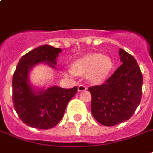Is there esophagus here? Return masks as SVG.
Wrapping results in <instances>:
<instances>
[{"mask_svg": "<svg viewBox=\"0 0 153 153\" xmlns=\"http://www.w3.org/2000/svg\"><path fill=\"white\" fill-rule=\"evenodd\" d=\"M87 89V87L84 85V84H79V87H78V91L79 92H82V91H85Z\"/></svg>", "mask_w": 153, "mask_h": 153, "instance_id": "obj_1", "label": "esophagus"}]
</instances>
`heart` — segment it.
I'll return each instance as SVG.
<instances>
[{"label": "heart", "instance_id": "obj_1", "mask_svg": "<svg viewBox=\"0 0 153 153\" xmlns=\"http://www.w3.org/2000/svg\"><path fill=\"white\" fill-rule=\"evenodd\" d=\"M114 68V62L108 56L101 54H89L79 59L73 64V69H68L70 75L88 74V79L93 84H99L108 76Z\"/></svg>", "mask_w": 153, "mask_h": 153}]
</instances>
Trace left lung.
<instances>
[{
    "instance_id": "obj_1",
    "label": "left lung",
    "mask_w": 153,
    "mask_h": 153,
    "mask_svg": "<svg viewBox=\"0 0 153 153\" xmlns=\"http://www.w3.org/2000/svg\"><path fill=\"white\" fill-rule=\"evenodd\" d=\"M118 54L123 65L105 84L88 88L93 116L108 127L128 120L142 98L143 75L136 59L123 49H119Z\"/></svg>"
}]
</instances>
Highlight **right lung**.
I'll return each instance as SVG.
<instances>
[{
  "label": "right lung",
  "mask_w": 153,
  "mask_h": 153,
  "mask_svg": "<svg viewBox=\"0 0 153 153\" xmlns=\"http://www.w3.org/2000/svg\"><path fill=\"white\" fill-rule=\"evenodd\" d=\"M61 51L59 48L41 45L23 55L17 65L12 79V100L18 116L27 126L52 128L60 122L68 102L76 94L77 87L52 86L47 89H36L30 83L29 74L32 68L45 63L56 69V59Z\"/></svg>",
  "instance_id": "add662e5"
}]
</instances>
